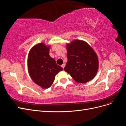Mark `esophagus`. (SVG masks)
Listing matches in <instances>:
<instances>
[{
  "instance_id": "obj_1",
  "label": "esophagus",
  "mask_w": 126,
  "mask_h": 126,
  "mask_svg": "<svg viewBox=\"0 0 126 126\" xmlns=\"http://www.w3.org/2000/svg\"><path fill=\"white\" fill-rule=\"evenodd\" d=\"M64 66H65V64H64V63H63V64H62V67L63 68H64Z\"/></svg>"
}]
</instances>
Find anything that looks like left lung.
<instances>
[{"label": "left lung", "mask_w": 126, "mask_h": 126, "mask_svg": "<svg viewBox=\"0 0 126 126\" xmlns=\"http://www.w3.org/2000/svg\"><path fill=\"white\" fill-rule=\"evenodd\" d=\"M68 61L64 70L75 80L86 83L96 76L99 60L96 52L86 41L74 40L66 44Z\"/></svg>", "instance_id": "left-lung-1"}]
</instances>
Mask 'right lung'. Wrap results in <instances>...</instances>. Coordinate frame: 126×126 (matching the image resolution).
Instances as JSON below:
<instances>
[{
	"label": "right lung",
	"instance_id": "obj_1",
	"mask_svg": "<svg viewBox=\"0 0 126 126\" xmlns=\"http://www.w3.org/2000/svg\"><path fill=\"white\" fill-rule=\"evenodd\" d=\"M50 46L44 43L30 49L27 59L28 73L32 80L43 89L50 87L56 75L63 68L49 56Z\"/></svg>",
	"mask_w": 126,
	"mask_h": 126
}]
</instances>
